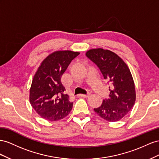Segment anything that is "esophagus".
<instances>
[{
    "mask_svg": "<svg viewBox=\"0 0 159 159\" xmlns=\"http://www.w3.org/2000/svg\"><path fill=\"white\" fill-rule=\"evenodd\" d=\"M90 95V93H88L87 94H79V97H84V98H87V97H89Z\"/></svg>",
    "mask_w": 159,
    "mask_h": 159,
    "instance_id": "obj_1",
    "label": "esophagus"
}]
</instances>
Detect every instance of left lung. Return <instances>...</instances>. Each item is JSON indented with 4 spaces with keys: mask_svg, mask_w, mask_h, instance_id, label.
I'll use <instances>...</instances> for the list:
<instances>
[{
    "mask_svg": "<svg viewBox=\"0 0 159 159\" xmlns=\"http://www.w3.org/2000/svg\"><path fill=\"white\" fill-rule=\"evenodd\" d=\"M86 56L97 65L111 84L109 97L94 108V112L107 121L120 120L132 109L136 100L134 80L128 66L115 52L101 48L89 50Z\"/></svg>",
    "mask_w": 159,
    "mask_h": 159,
    "instance_id": "8db88e82",
    "label": "left lung"
}]
</instances>
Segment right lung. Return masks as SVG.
I'll return each mask as SVG.
<instances>
[{
  "instance_id": "obj_1",
  "label": "right lung",
  "mask_w": 159,
  "mask_h": 159,
  "mask_svg": "<svg viewBox=\"0 0 159 159\" xmlns=\"http://www.w3.org/2000/svg\"><path fill=\"white\" fill-rule=\"evenodd\" d=\"M80 52L55 51L45 58L34 75L30 89L31 106L43 119L56 121L64 119L72 110L73 102L61 83V76L71 61Z\"/></svg>"
}]
</instances>
